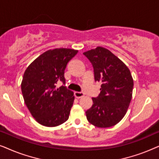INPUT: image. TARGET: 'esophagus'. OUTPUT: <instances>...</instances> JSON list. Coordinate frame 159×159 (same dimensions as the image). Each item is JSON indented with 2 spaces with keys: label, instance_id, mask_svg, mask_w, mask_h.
<instances>
[{
  "label": "esophagus",
  "instance_id": "esophagus-1",
  "mask_svg": "<svg viewBox=\"0 0 159 159\" xmlns=\"http://www.w3.org/2000/svg\"><path fill=\"white\" fill-rule=\"evenodd\" d=\"M75 96L77 98H82L84 96V93L82 92H75Z\"/></svg>",
  "mask_w": 159,
  "mask_h": 159
}]
</instances>
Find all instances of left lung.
Wrapping results in <instances>:
<instances>
[{
  "label": "left lung",
  "mask_w": 159,
  "mask_h": 159,
  "mask_svg": "<svg viewBox=\"0 0 159 159\" xmlns=\"http://www.w3.org/2000/svg\"><path fill=\"white\" fill-rule=\"evenodd\" d=\"M92 64L95 82H101L98 96L85 112L89 122L106 128L120 121L132 99L133 79L127 66L108 49L97 47L83 53Z\"/></svg>",
  "instance_id": "obj_1"
}]
</instances>
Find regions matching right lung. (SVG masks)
I'll list each match as a JSON object with an SVG mask.
<instances>
[{"mask_svg":"<svg viewBox=\"0 0 159 159\" xmlns=\"http://www.w3.org/2000/svg\"><path fill=\"white\" fill-rule=\"evenodd\" d=\"M78 51L49 50L30 64L24 74L21 88L25 103L32 116L45 127H56L69 119L75 96L65 86L64 70ZM61 81L63 85L56 88Z\"/></svg>","mask_w":159,"mask_h":159,"instance_id":"right-lung-1","label":"right lung"}]
</instances>
